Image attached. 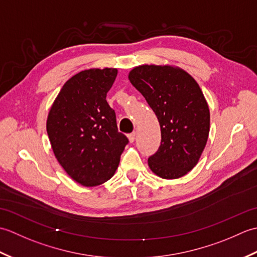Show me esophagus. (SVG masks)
<instances>
[{
    "mask_svg": "<svg viewBox=\"0 0 257 257\" xmlns=\"http://www.w3.org/2000/svg\"><path fill=\"white\" fill-rule=\"evenodd\" d=\"M128 139H129L130 143H134L135 139H136V133L134 132V133H132V134H129V135H128Z\"/></svg>",
    "mask_w": 257,
    "mask_h": 257,
    "instance_id": "34e87169",
    "label": "esophagus"
}]
</instances>
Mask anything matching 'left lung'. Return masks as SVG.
I'll use <instances>...</instances> for the list:
<instances>
[{
  "label": "left lung",
  "mask_w": 257,
  "mask_h": 257,
  "mask_svg": "<svg viewBox=\"0 0 257 257\" xmlns=\"http://www.w3.org/2000/svg\"><path fill=\"white\" fill-rule=\"evenodd\" d=\"M128 78L160 123L161 145L148 159L151 171L162 179L185 176L198 163L210 132V110L200 86L170 65H141Z\"/></svg>",
  "instance_id": "8db88e82"
}]
</instances>
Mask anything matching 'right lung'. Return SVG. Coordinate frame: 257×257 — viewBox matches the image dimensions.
Listing matches in <instances>:
<instances>
[{"label": "right lung", "instance_id": "obj_1", "mask_svg": "<svg viewBox=\"0 0 257 257\" xmlns=\"http://www.w3.org/2000/svg\"><path fill=\"white\" fill-rule=\"evenodd\" d=\"M117 73L116 68H91L76 74L48 112L46 130L54 155L68 176L85 187L108 181L128 144L106 100Z\"/></svg>", "mask_w": 257, "mask_h": 257}]
</instances>
